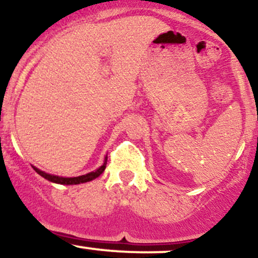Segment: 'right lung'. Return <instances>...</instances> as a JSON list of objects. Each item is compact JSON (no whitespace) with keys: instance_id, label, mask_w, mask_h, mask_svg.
Instances as JSON below:
<instances>
[{"instance_id":"add662e5","label":"right lung","mask_w":258,"mask_h":258,"mask_svg":"<svg viewBox=\"0 0 258 258\" xmlns=\"http://www.w3.org/2000/svg\"><path fill=\"white\" fill-rule=\"evenodd\" d=\"M107 164V158L105 160V163L102 164L98 169L95 170V172L88 173L85 175H80V176H74V178H63V176H57V175H52V174H47V173L42 172V170L37 169V168L34 167V169L36 170L37 174H40L41 176H43L45 179L47 180L52 181V183H57V184H66V185H73V184H80V183H86V181H90L94 180L95 178H97L98 175H101L105 170Z\"/></svg>"}]
</instances>
